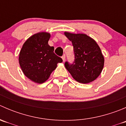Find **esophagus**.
<instances>
[{"label":"esophagus","instance_id":"34e87169","mask_svg":"<svg viewBox=\"0 0 126 126\" xmlns=\"http://www.w3.org/2000/svg\"><path fill=\"white\" fill-rule=\"evenodd\" d=\"M62 59H63V62H64V61H65V59H66V56H65V55H63L62 57Z\"/></svg>","mask_w":126,"mask_h":126}]
</instances>
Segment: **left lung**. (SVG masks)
I'll return each mask as SVG.
<instances>
[{"label":"left lung","mask_w":126,"mask_h":126,"mask_svg":"<svg viewBox=\"0 0 126 126\" xmlns=\"http://www.w3.org/2000/svg\"><path fill=\"white\" fill-rule=\"evenodd\" d=\"M74 47V62L64 63L72 77L79 83H88L98 77L102 72L104 58L98 44L91 37L83 33L64 32Z\"/></svg>","instance_id":"obj_1"}]
</instances>
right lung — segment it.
Masks as SVG:
<instances>
[{
  "label": "right lung",
  "instance_id": "1",
  "mask_svg": "<svg viewBox=\"0 0 126 126\" xmlns=\"http://www.w3.org/2000/svg\"><path fill=\"white\" fill-rule=\"evenodd\" d=\"M50 34L39 32L30 36L22 46L19 63L25 76L33 82L43 83L63 60L54 52V47L48 44Z\"/></svg>",
  "mask_w": 126,
  "mask_h": 126
}]
</instances>
